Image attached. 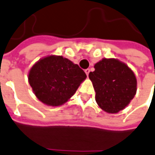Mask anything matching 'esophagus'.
I'll return each instance as SVG.
<instances>
[{
	"instance_id": "34e87169",
	"label": "esophagus",
	"mask_w": 155,
	"mask_h": 155,
	"mask_svg": "<svg viewBox=\"0 0 155 155\" xmlns=\"http://www.w3.org/2000/svg\"><path fill=\"white\" fill-rule=\"evenodd\" d=\"M85 74H86V75H89V74H90V69H86V70H85Z\"/></svg>"
}]
</instances>
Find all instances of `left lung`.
<instances>
[{
  "instance_id": "left-lung-1",
  "label": "left lung",
  "mask_w": 155,
  "mask_h": 155,
  "mask_svg": "<svg viewBox=\"0 0 155 155\" xmlns=\"http://www.w3.org/2000/svg\"><path fill=\"white\" fill-rule=\"evenodd\" d=\"M90 72L99 107L110 114L119 112L129 105L137 91L134 72L125 63L114 58H103Z\"/></svg>"
}]
</instances>
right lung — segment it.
<instances>
[{
	"label": "right lung",
	"mask_w": 155,
	"mask_h": 155,
	"mask_svg": "<svg viewBox=\"0 0 155 155\" xmlns=\"http://www.w3.org/2000/svg\"><path fill=\"white\" fill-rule=\"evenodd\" d=\"M28 83L41 102L61 106L75 94L86 74L77 64L62 56L51 55L39 60L28 73Z\"/></svg>",
	"instance_id": "right-lung-1"
}]
</instances>
